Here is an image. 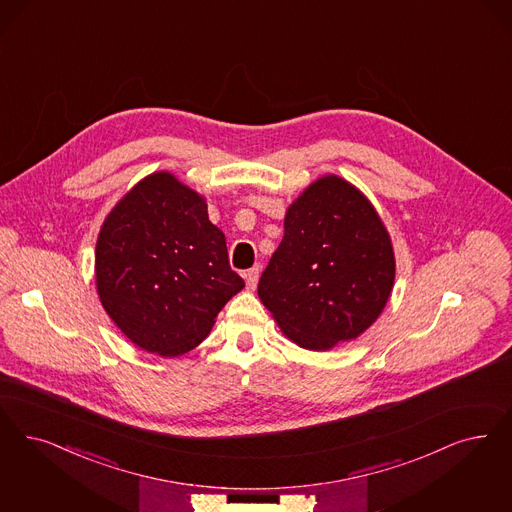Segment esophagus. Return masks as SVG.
<instances>
[{
  "instance_id": "1",
  "label": "esophagus",
  "mask_w": 512,
  "mask_h": 512,
  "mask_svg": "<svg viewBox=\"0 0 512 512\" xmlns=\"http://www.w3.org/2000/svg\"><path fill=\"white\" fill-rule=\"evenodd\" d=\"M259 274H261V268H259V265L253 266V268H249V270H247V289H255V287H257V282H259Z\"/></svg>"
}]
</instances>
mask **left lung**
<instances>
[{
  "instance_id": "1",
  "label": "left lung",
  "mask_w": 512,
  "mask_h": 512,
  "mask_svg": "<svg viewBox=\"0 0 512 512\" xmlns=\"http://www.w3.org/2000/svg\"><path fill=\"white\" fill-rule=\"evenodd\" d=\"M393 280L395 257L380 215L352 183L325 176L289 206L257 291L283 335L327 352L371 327Z\"/></svg>"
}]
</instances>
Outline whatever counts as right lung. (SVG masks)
Masks as SVG:
<instances>
[{"label": "right lung", "instance_id": "add662e5", "mask_svg": "<svg viewBox=\"0 0 512 512\" xmlns=\"http://www.w3.org/2000/svg\"><path fill=\"white\" fill-rule=\"evenodd\" d=\"M96 287L109 318L138 348L176 357L210 335L244 280L204 196L155 172L124 194L96 242Z\"/></svg>", "mask_w": 512, "mask_h": 512}]
</instances>
